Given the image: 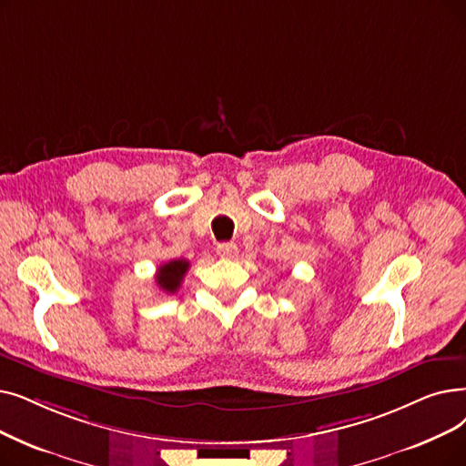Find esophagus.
I'll use <instances>...</instances> for the list:
<instances>
[{"label": "esophagus", "instance_id": "34e87169", "mask_svg": "<svg viewBox=\"0 0 466 466\" xmlns=\"http://www.w3.org/2000/svg\"><path fill=\"white\" fill-rule=\"evenodd\" d=\"M217 255L222 258H234L238 255V246L232 241H225V244L217 246Z\"/></svg>", "mask_w": 466, "mask_h": 466}]
</instances>
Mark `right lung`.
<instances>
[{
	"label": "right lung",
	"mask_w": 466,
	"mask_h": 466,
	"mask_svg": "<svg viewBox=\"0 0 466 466\" xmlns=\"http://www.w3.org/2000/svg\"><path fill=\"white\" fill-rule=\"evenodd\" d=\"M188 267H190V262L187 258H175V260L166 262V265H161L156 274L157 288L164 293H177L180 283H183V278H185Z\"/></svg>",
	"instance_id": "right-lung-1"
}]
</instances>
